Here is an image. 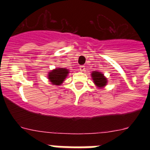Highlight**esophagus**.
<instances>
[{"label": "esophagus", "mask_w": 150, "mask_h": 150, "mask_svg": "<svg viewBox=\"0 0 150 150\" xmlns=\"http://www.w3.org/2000/svg\"><path fill=\"white\" fill-rule=\"evenodd\" d=\"M79 70H80L81 71H86V67L83 65H81L80 67H79Z\"/></svg>", "instance_id": "esophagus-1"}]
</instances>
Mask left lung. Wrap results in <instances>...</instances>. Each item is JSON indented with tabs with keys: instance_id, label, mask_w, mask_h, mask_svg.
Returning a JSON list of instances; mask_svg holds the SVG:
<instances>
[{
	"instance_id": "left-lung-1",
	"label": "left lung",
	"mask_w": 150,
	"mask_h": 150,
	"mask_svg": "<svg viewBox=\"0 0 150 150\" xmlns=\"http://www.w3.org/2000/svg\"><path fill=\"white\" fill-rule=\"evenodd\" d=\"M91 76H92V79L94 80V83L98 87H103L107 84V79L104 77V75L100 72H97V71L92 72Z\"/></svg>"
}]
</instances>
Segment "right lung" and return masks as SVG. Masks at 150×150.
Segmentation results:
<instances>
[{"mask_svg":"<svg viewBox=\"0 0 150 150\" xmlns=\"http://www.w3.org/2000/svg\"><path fill=\"white\" fill-rule=\"evenodd\" d=\"M68 74V70L65 68H57L49 73V79L52 85L59 86L63 83Z\"/></svg>","mask_w":150,"mask_h":150,"instance_id":"add662e5","label":"right lung"}]
</instances>
